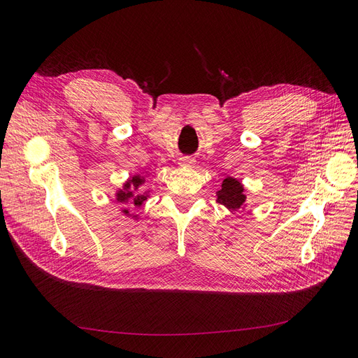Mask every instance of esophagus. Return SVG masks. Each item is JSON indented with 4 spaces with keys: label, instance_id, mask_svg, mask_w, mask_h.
Here are the masks:
<instances>
[{
    "label": "esophagus",
    "instance_id": "1",
    "mask_svg": "<svg viewBox=\"0 0 358 358\" xmlns=\"http://www.w3.org/2000/svg\"><path fill=\"white\" fill-rule=\"evenodd\" d=\"M179 166L180 167H192L194 159L191 157H182V158H179Z\"/></svg>",
    "mask_w": 358,
    "mask_h": 358
}]
</instances>
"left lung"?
I'll use <instances>...</instances> for the list:
<instances>
[{
    "label": "left lung",
    "mask_w": 358,
    "mask_h": 358,
    "mask_svg": "<svg viewBox=\"0 0 358 358\" xmlns=\"http://www.w3.org/2000/svg\"><path fill=\"white\" fill-rule=\"evenodd\" d=\"M216 201L222 204L231 213L246 208V191L242 182L236 178L227 176L222 180L220 191H216Z\"/></svg>",
    "instance_id": "1"
}]
</instances>
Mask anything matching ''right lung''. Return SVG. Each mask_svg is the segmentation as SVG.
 Segmentation results:
<instances>
[{"label": "right lung", "instance_id": "right-lung-1", "mask_svg": "<svg viewBox=\"0 0 358 358\" xmlns=\"http://www.w3.org/2000/svg\"><path fill=\"white\" fill-rule=\"evenodd\" d=\"M149 173H138V175L129 176L124 183L122 188H117L115 192V200L119 204H129L131 208H140L148 199H149V189H146L145 183L148 179ZM121 213H124L128 218H133L134 221H138L140 216L136 213H131L129 208L122 206Z\"/></svg>", "mask_w": 358, "mask_h": 358}]
</instances>
